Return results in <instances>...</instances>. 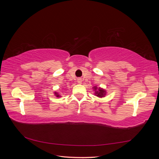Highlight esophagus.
Returning <instances> with one entry per match:
<instances>
[{"label": "esophagus", "mask_w": 159, "mask_h": 159, "mask_svg": "<svg viewBox=\"0 0 159 159\" xmlns=\"http://www.w3.org/2000/svg\"><path fill=\"white\" fill-rule=\"evenodd\" d=\"M78 84H81V82H82V80H81V79L79 78L78 80Z\"/></svg>", "instance_id": "esophagus-1"}]
</instances>
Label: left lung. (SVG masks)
I'll use <instances>...</instances> for the list:
<instances>
[{
  "instance_id": "left-lung-1",
  "label": "left lung",
  "mask_w": 159,
  "mask_h": 159,
  "mask_svg": "<svg viewBox=\"0 0 159 159\" xmlns=\"http://www.w3.org/2000/svg\"><path fill=\"white\" fill-rule=\"evenodd\" d=\"M94 89H95V95L96 96H98V97L99 98H103L105 96V91L102 88H99L98 89L97 88V87H95L94 88Z\"/></svg>"
}]
</instances>
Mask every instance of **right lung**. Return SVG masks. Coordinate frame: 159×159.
Returning a JSON list of instances; mask_svg holds the SVG:
<instances>
[{"label": "right lung", "instance_id": "obj_1", "mask_svg": "<svg viewBox=\"0 0 159 159\" xmlns=\"http://www.w3.org/2000/svg\"><path fill=\"white\" fill-rule=\"evenodd\" d=\"M55 94H56V97H57V98H58V97H60V95H59L58 93H56V92H55Z\"/></svg>", "mask_w": 159, "mask_h": 159}]
</instances>
